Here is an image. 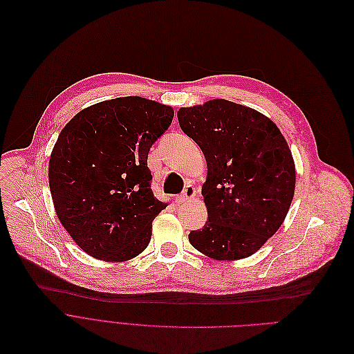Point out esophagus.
Listing matches in <instances>:
<instances>
[{
  "label": "esophagus",
  "mask_w": 354,
  "mask_h": 354,
  "mask_svg": "<svg viewBox=\"0 0 354 354\" xmlns=\"http://www.w3.org/2000/svg\"><path fill=\"white\" fill-rule=\"evenodd\" d=\"M194 196H196V189H194V186H192V184H189V186L184 187L183 193L176 200H177V203H184V201L193 198Z\"/></svg>",
  "instance_id": "1"
}]
</instances>
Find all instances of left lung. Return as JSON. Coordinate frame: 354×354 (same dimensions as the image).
<instances>
[{
	"instance_id": "obj_1",
	"label": "left lung",
	"mask_w": 354,
	"mask_h": 354,
	"mask_svg": "<svg viewBox=\"0 0 354 354\" xmlns=\"http://www.w3.org/2000/svg\"><path fill=\"white\" fill-rule=\"evenodd\" d=\"M177 118L207 161L201 187L207 222L190 232V243L217 261L254 255L279 229L294 197L287 141L269 118L226 99L181 108Z\"/></svg>"
}]
</instances>
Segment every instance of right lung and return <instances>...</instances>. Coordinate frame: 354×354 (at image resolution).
<instances>
[{
  "mask_svg": "<svg viewBox=\"0 0 354 354\" xmlns=\"http://www.w3.org/2000/svg\"><path fill=\"white\" fill-rule=\"evenodd\" d=\"M173 116L171 106L125 96L80 111L62 129L48 186L60 223L91 257L122 262L148 246L167 205L151 190L147 160Z\"/></svg>",
  "mask_w": 354,
  "mask_h": 354,
  "instance_id": "1",
  "label": "right lung"
}]
</instances>
